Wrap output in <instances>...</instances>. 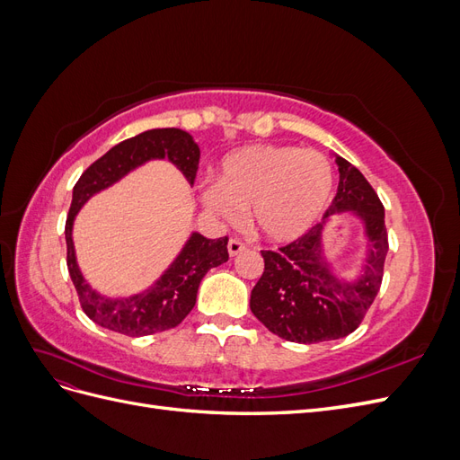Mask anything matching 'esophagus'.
<instances>
[{
    "label": "esophagus",
    "mask_w": 460,
    "mask_h": 460,
    "mask_svg": "<svg viewBox=\"0 0 460 460\" xmlns=\"http://www.w3.org/2000/svg\"><path fill=\"white\" fill-rule=\"evenodd\" d=\"M245 249H247V245H245L242 240H238V238H232V240L228 242V253H230L232 257H235L238 253L245 252Z\"/></svg>",
    "instance_id": "34e87169"
}]
</instances>
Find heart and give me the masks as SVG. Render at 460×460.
<instances>
[{
    "instance_id": "heart-1",
    "label": "heart",
    "mask_w": 460,
    "mask_h": 460,
    "mask_svg": "<svg viewBox=\"0 0 460 460\" xmlns=\"http://www.w3.org/2000/svg\"><path fill=\"white\" fill-rule=\"evenodd\" d=\"M333 190L326 155L294 146H252L222 161L217 186L203 190V203L222 218L247 208L249 225L264 240L294 242L318 220Z\"/></svg>"
}]
</instances>
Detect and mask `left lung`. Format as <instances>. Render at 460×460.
Returning a JSON list of instances; mask_svg holds the SVG:
<instances>
[{
  "instance_id": "8db88e82",
  "label": "left lung",
  "mask_w": 460,
  "mask_h": 460,
  "mask_svg": "<svg viewBox=\"0 0 460 460\" xmlns=\"http://www.w3.org/2000/svg\"><path fill=\"white\" fill-rule=\"evenodd\" d=\"M338 196L326 208L324 220L278 252H261L264 270L249 307L272 333L288 341L318 343L349 336L363 323L382 286L389 249L384 205L349 161L338 157ZM341 210H353L366 220L371 243L366 272L353 285L330 275L319 257L323 222Z\"/></svg>"
}]
</instances>
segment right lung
Returning <instances> with one entry per match:
<instances>
[{
	"mask_svg": "<svg viewBox=\"0 0 460 460\" xmlns=\"http://www.w3.org/2000/svg\"><path fill=\"white\" fill-rule=\"evenodd\" d=\"M164 157L172 161L193 186L198 176L199 147L193 144L191 136L178 128L146 130L111 147L103 157L93 161L82 172L75 184L73 203L65 222L66 267L76 288L82 311L95 324L130 338L151 336V333L176 328L196 305L198 288L207 270L228 261V235L218 240H207L201 234H193L182 253L171 264V269L161 276V280L140 296L107 299L95 294L82 278L73 247V220L78 208L95 191L117 182L137 164Z\"/></svg>",
	"mask_w": 460,
	"mask_h": 460,
	"instance_id": "1",
	"label": "right lung"
}]
</instances>
